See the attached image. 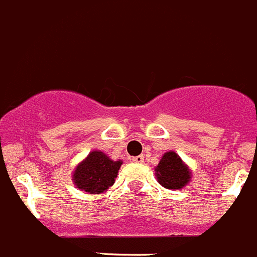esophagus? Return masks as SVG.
Here are the masks:
<instances>
[{"instance_id": "34e87169", "label": "esophagus", "mask_w": 257, "mask_h": 257, "mask_svg": "<svg viewBox=\"0 0 257 257\" xmlns=\"http://www.w3.org/2000/svg\"><path fill=\"white\" fill-rule=\"evenodd\" d=\"M144 160H145L144 155H140V156H136V157H132V162H135V163H142V162H144Z\"/></svg>"}]
</instances>
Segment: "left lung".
Here are the masks:
<instances>
[{
    "instance_id": "obj_1",
    "label": "left lung",
    "mask_w": 257,
    "mask_h": 257,
    "mask_svg": "<svg viewBox=\"0 0 257 257\" xmlns=\"http://www.w3.org/2000/svg\"><path fill=\"white\" fill-rule=\"evenodd\" d=\"M158 182L167 189H181L189 182L190 172L176 152H167L156 167Z\"/></svg>"
}]
</instances>
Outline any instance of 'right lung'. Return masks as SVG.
Here are the masks:
<instances>
[{"label": "right lung", "instance_id": "right-lung-1", "mask_svg": "<svg viewBox=\"0 0 257 257\" xmlns=\"http://www.w3.org/2000/svg\"><path fill=\"white\" fill-rule=\"evenodd\" d=\"M121 165V161H112L105 153L92 151L76 167L74 183L90 194H99L112 186Z\"/></svg>", "mask_w": 257, "mask_h": 257}]
</instances>
